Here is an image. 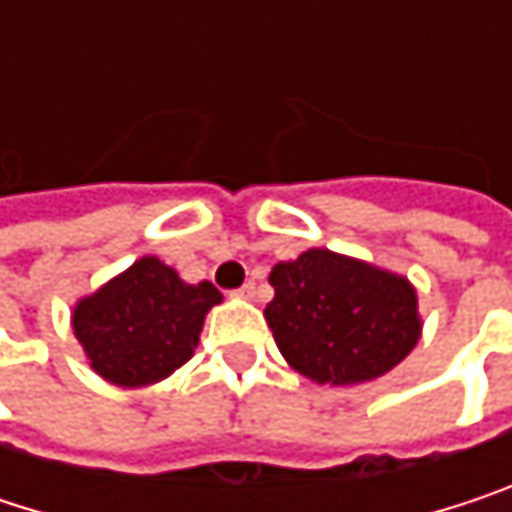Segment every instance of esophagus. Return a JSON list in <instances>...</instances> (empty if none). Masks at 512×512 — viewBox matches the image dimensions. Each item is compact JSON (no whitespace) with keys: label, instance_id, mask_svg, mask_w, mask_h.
<instances>
[{"label":"esophagus","instance_id":"1","mask_svg":"<svg viewBox=\"0 0 512 512\" xmlns=\"http://www.w3.org/2000/svg\"><path fill=\"white\" fill-rule=\"evenodd\" d=\"M234 296H240V299H255V281H246L243 287H237Z\"/></svg>","mask_w":512,"mask_h":512}]
</instances>
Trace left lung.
Masks as SVG:
<instances>
[{
    "label": "left lung",
    "mask_w": 512,
    "mask_h": 512,
    "mask_svg": "<svg viewBox=\"0 0 512 512\" xmlns=\"http://www.w3.org/2000/svg\"><path fill=\"white\" fill-rule=\"evenodd\" d=\"M275 299L263 317L299 373L356 385L388 373L421 335L418 299L406 278L329 249H311L269 275Z\"/></svg>",
    "instance_id": "1"
}]
</instances>
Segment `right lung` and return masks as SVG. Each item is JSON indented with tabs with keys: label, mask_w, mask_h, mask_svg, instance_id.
Listing matches in <instances>:
<instances>
[{
	"label": "right lung",
	"mask_w": 512,
	"mask_h": 512,
	"mask_svg": "<svg viewBox=\"0 0 512 512\" xmlns=\"http://www.w3.org/2000/svg\"><path fill=\"white\" fill-rule=\"evenodd\" d=\"M216 302L222 293L210 281L186 284L162 260L142 257L76 305L73 332L103 379L151 385L192 358Z\"/></svg>",
	"instance_id": "obj_1"
}]
</instances>
